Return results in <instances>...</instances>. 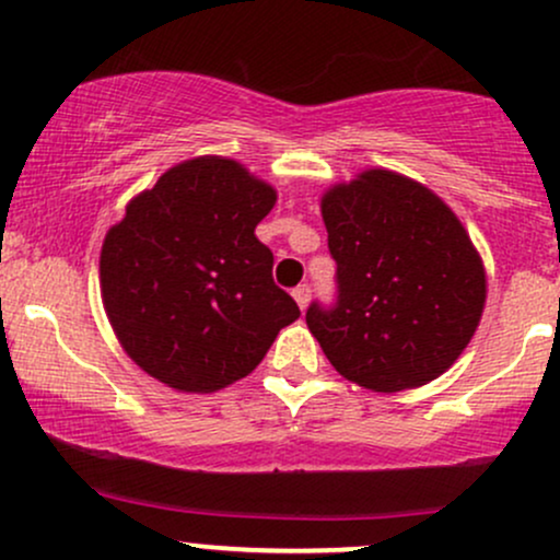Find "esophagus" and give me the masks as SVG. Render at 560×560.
<instances>
[{
	"label": "esophagus",
	"mask_w": 560,
	"mask_h": 560,
	"mask_svg": "<svg viewBox=\"0 0 560 560\" xmlns=\"http://www.w3.org/2000/svg\"><path fill=\"white\" fill-rule=\"evenodd\" d=\"M294 300H298V305L302 307V311H305L307 307V302H311V284H300V287H294Z\"/></svg>",
	"instance_id": "1"
}]
</instances>
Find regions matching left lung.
Wrapping results in <instances>:
<instances>
[{
	"mask_svg": "<svg viewBox=\"0 0 560 560\" xmlns=\"http://www.w3.org/2000/svg\"><path fill=\"white\" fill-rule=\"evenodd\" d=\"M337 300L305 320L350 382L400 392L445 374L477 331L485 268L453 210L427 186L365 171L320 202Z\"/></svg>",
	"mask_w": 560,
	"mask_h": 560,
	"instance_id": "left-lung-1",
	"label": "left lung"
}]
</instances>
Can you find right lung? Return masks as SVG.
I'll return each mask as SVG.
<instances>
[{
	"instance_id": "1",
	"label": "right lung",
	"mask_w": 560,
	"mask_h": 560,
	"mask_svg": "<svg viewBox=\"0 0 560 560\" xmlns=\"http://www.w3.org/2000/svg\"><path fill=\"white\" fill-rule=\"evenodd\" d=\"M276 191L234 160H186L107 231L102 302L139 369L182 392L247 376L300 307L255 236Z\"/></svg>"
}]
</instances>
